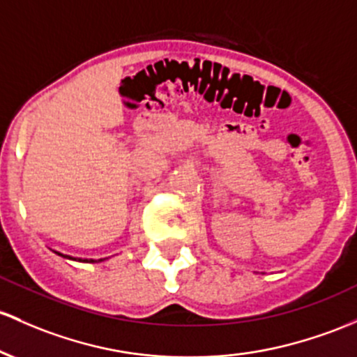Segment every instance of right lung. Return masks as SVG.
<instances>
[{
	"label": "right lung",
	"instance_id": "obj_1",
	"mask_svg": "<svg viewBox=\"0 0 357 357\" xmlns=\"http://www.w3.org/2000/svg\"><path fill=\"white\" fill-rule=\"evenodd\" d=\"M54 252L57 254V256H61V257H66V259H73V261H83V262H101V261H105V259H77V257H73V256H68V254H62V252H57V250H54Z\"/></svg>",
	"mask_w": 357,
	"mask_h": 357
}]
</instances>
